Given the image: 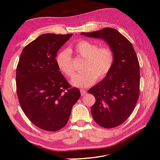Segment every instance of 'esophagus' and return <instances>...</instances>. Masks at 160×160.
Wrapping results in <instances>:
<instances>
[{
  "label": "esophagus",
  "mask_w": 160,
  "mask_h": 160,
  "mask_svg": "<svg viewBox=\"0 0 160 160\" xmlns=\"http://www.w3.org/2000/svg\"><path fill=\"white\" fill-rule=\"evenodd\" d=\"M80 93H81V95L84 96L87 94V91L86 89H80Z\"/></svg>",
  "instance_id": "obj_1"
}]
</instances>
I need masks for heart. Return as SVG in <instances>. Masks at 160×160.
I'll use <instances>...</instances> for the list:
<instances>
[{
    "label": "heart",
    "instance_id": "1",
    "mask_svg": "<svg viewBox=\"0 0 160 160\" xmlns=\"http://www.w3.org/2000/svg\"><path fill=\"white\" fill-rule=\"evenodd\" d=\"M68 49L60 50L56 56V62L60 71L66 78H72L75 69L72 64L71 52ZM73 52L84 59L81 73L75 75L71 82L79 88H88L96 80H102L114 64L115 54L109 46L98 45L92 40H82L73 46Z\"/></svg>",
    "mask_w": 160,
    "mask_h": 160
}]
</instances>
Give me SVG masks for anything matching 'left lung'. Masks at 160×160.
<instances>
[{
  "label": "left lung",
  "mask_w": 160,
  "mask_h": 160,
  "mask_svg": "<svg viewBox=\"0 0 160 160\" xmlns=\"http://www.w3.org/2000/svg\"><path fill=\"white\" fill-rule=\"evenodd\" d=\"M81 34L104 40L114 52L115 62L111 71L88 92L96 98L91 108L96 122L104 128L116 127L132 114L139 97L138 57L129 40L115 28H105Z\"/></svg>",
  "instance_id": "8db88e82"
}]
</instances>
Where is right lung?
Masks as SVG:
<instances>
[{
	"instance_id": "right-lung-1",
	"label": "right lung",
	"mask_w": 160,
	"mask_h": 160,
	"mask_svg": "<svg viewBox=\"0 0 160 160\" xmlns=\"http://www.w3.org/2000/svg\"><path fill=\"white\" fill-rule=\"evenodd\" d=\"M72 35H41L23 49L17 66L21 108L32 123L48 132H56L67 124L72 107L80 97V90L71 88L55 59Z\"/></svg>"
}]
</instances>
